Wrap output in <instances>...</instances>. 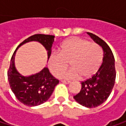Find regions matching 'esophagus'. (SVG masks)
Here are the masks:
<instances>
[{"label":"esophagus","mask_w":126,"mask_h":126,"mask_svg":"<svg viewBox=\"0 0 126 126\" xmlns=\"http://www.w3.org/2000/svg\"><path fill=\"white\" fill-rule=\"evenodd\" d=\"M61 82L63 83H66V84H70L71 82V81H65V80H61Z\"/></svg>","instance_id":"34e87169"}]
</instances>
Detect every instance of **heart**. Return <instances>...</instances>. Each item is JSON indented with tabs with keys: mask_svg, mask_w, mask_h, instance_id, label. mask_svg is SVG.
Returning a JSON list of instances; mask_svg holds the SVG:
<instances>
[{
	"mask_svg": "<svg viewBox=\"0 0 126 126\" xmlns=\"http://www.w3.org/2000/svg\"><path fill=\"white\" fill-rule=\"evenodd\" d=\"M103 61L101 47L86 39L72 38L65 41L58 49V53L52 52L48 58L50 72L58 77L67 67L72 68L62 73L60 77L75 79L81 77L85 79L93 76L99 69Z\"/></svg>",
	"mask_w": 126,
	"mask_h": 126,
	"instance_id": "1",
	"label": "heart"
}]
</instances>
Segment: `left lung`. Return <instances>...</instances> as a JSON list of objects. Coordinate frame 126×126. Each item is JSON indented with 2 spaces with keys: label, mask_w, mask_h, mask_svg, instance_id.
Returning <instances> with one entry per match:
<instances>
[{
  "label": "left lung",
  "mask_w": 126,
  "mask_h": 126,
  "mask_svg": "<svg viewBox=\"0 0 126 126\" xmlns=\"http://www.w3.org/2000/svg\"><path fill=\"white\" fill-rule=\"evenodd\" d=\"M88 34L102 47L103 62L92 77L82 82L81 90L74 96V98L79 104L93 108L103 104L110 96L114 85L116 71L113 53L108 44L95 34L91 33H88Z\"/></svg>",
  "instance_id": "8db88e82"
}]
</instances>
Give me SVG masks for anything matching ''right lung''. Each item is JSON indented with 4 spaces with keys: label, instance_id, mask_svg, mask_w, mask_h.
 <instances>
[{
    "label": "right lung",
    "instance_id": "right-lung-1",
    "mask_svg": "<svg viewBox=\"0 0 126 126\" xmlns=\"http://www.w3.org/2000/svg\"><path fill=\"white\" fill-rule=\"evenodd\" d=\"M54 38L55 36L52 35L35 34L23 41L18 47L30 41H38L45 47L49 58ZM17 48L12 57L7 73L10 88L16 98L23 104L28 107L40 105L49 98L55 86L59 83V80L50 74L47 67L31 76H23L19 74L14 65V57Z\"/></svg>",
    "mask_w": 126,
    "mask_h": 126
}]
</instances>
